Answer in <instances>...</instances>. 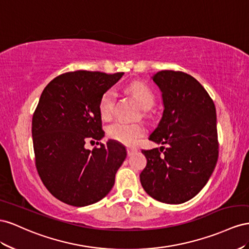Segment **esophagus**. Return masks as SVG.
<instances>
[{
    "label": "esophagus",
    "mask_w": 249,
    "mask_h": 249,
    "mask_svg": "<svg viewBox=\"0 0 249 249\" xmlns=\"http://www.w3.org/2000/svg\"><path fill=\"white\" fill-rule=\"evenodd\" d=\"M137 152V149H132V148H127V154H128V156L130 155H133L134 153Z\"/></svg>",
    "instance_id": "34e87169"
}]
</instances>
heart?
<instances>
[{
	"mask_svg": "<svg viewBox=\"0 0 249 249\" xmlns=\"http://www.w3.org/2000/svg\"><path fill=\"white\" fill-rule=\"evenodd\" d=\"M131 94L136 97L141 107L143 109H150L154 104V96L147 85L136 82L130 85ZM116 102V90L108 89L105 90L99 100L98 108L103 120H109L112 117L113 108ZM107 137L120 144L126 146H133L144 136L145 128L141 124H129L125 122H116L107 127Z\"/></svg>",
	"mask_w": 249,
	"mask_h": 249,
	"instance_id": "heart-1",
	"label": "heart"
}]
</instances>
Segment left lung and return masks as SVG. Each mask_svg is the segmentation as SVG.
<instances>
[{
  "label": "left lung",
  "mask_w": 249,
  "mask_h": 249,
  "mask_svg": "<svg viewBox=\"0 0 249 249\" xmlns=\"http://www.w3.org/2000/svg\"><path fill=\"white\" fill-rule=\"evenodd\" d=\"M152 79L161 91L164 111L149 140L169 147L142 150L147 165L140 180L154 199L179 204L199 193L216 167V108L208 91L187 73L160 71Z\"/></svg>",
  "instance_id": "1"
}]
</instances>
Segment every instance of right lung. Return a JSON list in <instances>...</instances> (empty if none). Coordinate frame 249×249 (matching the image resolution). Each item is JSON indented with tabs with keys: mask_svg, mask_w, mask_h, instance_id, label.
<instances>
[{
	"mask_svg": "<svg viewBox=\"0 0 249 249\" xmlns=\"http://www.w3.org/2000/svg\"><path fill=\"white\" fill-rule=\"evenodd\" d=\"M123 75L75 71L54 78L42 90L32 118L35 166L45 187L62 202L96 203L115 184L125 147L113 140L93 150L84 145L104 137L99 100Z\"/></svg>",
	"mask_w": 249,
	"mask_h": 249,
	"instance_id": "1",
	"label": "right lung"
}]
</instances>
